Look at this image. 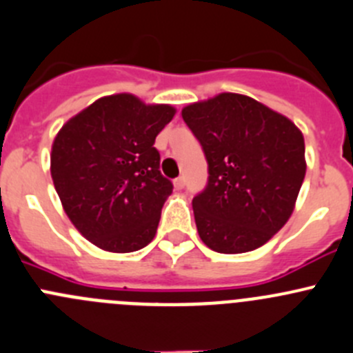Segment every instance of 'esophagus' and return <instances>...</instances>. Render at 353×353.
<instances>
[{
	"label": "esophagus",
	"instance_id": "1",
	"mask_svg": "<svg viewBox=\"0 0 353 353\" xmlns=\"http://www.w3.org/2000/svg\"><path fill=\"white\" fill-rule=\"evenodd\" d=\"M184 184H186V179H184L183 176L177 177V179H174V186H176V190H183Z\"/></svg>",
	"mask_w": 353,
	"mask_h": 353
}]
</instances>
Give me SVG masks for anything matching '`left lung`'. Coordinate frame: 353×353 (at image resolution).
Here are the masks:
<instances>
[{
	"mask_svg": "<svg viewBox=\"0 0 353 353\" xmlns=\"http://www.w3.org/2000/svg\"><path fill=\"white\" fill-rule=\"evenodd\" d=\"M183 119L208 163L207 186L193 198L201 241L219 253L268 243L288 222L305 177L300 129L236 93L188 105Z\"/></svg>",
	"mask_w": 353,
	"mask_h": 353,
	"instance_id": "obj_1",
	"label": "left lung"
}]
</instances>
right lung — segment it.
<instances>
[{"label":"right lung","mask_w":353,"mask_h":353,"mask_svg":"<svg viewBox=\"0 0 353 353\" xmlns=\"http://www.w3.org/2000/svg\"><path fill=\"white\" fill-rule=\"evenodd\" d=\"M170 105L132 94L100 98L72 117L51 146V177L65 214L98 248L141 250L155 238L172 183L160 172L155 138Z\"/></svg>","instance_id":"obj_1"}]
</instances>
